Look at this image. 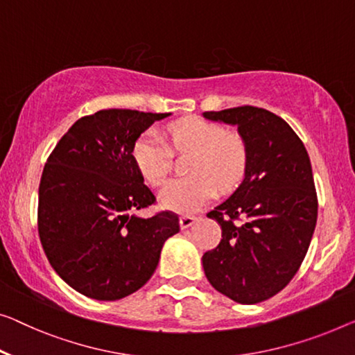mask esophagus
Segmentation results:
<instances>
[{"instance_id": "esophagus-1", "label": "esophagus", "mask_w": 355, "mask_h": 355, "mask_svg": "<svg viewBox=\"0 0 355 355\" xmlns=\"http://www.w3.org/2000/svg\"><path fill=\"white\" fill-rule=\"evenodd\" d=\"M196 221V216H191V215H183L180 216V228L182 230H188L189 226H191Z\"/></svg>"}]
</instances>
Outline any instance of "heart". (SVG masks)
<instances>
[{"label":"heart","instance_id":"obj_1","mask_svg":"<svg viewBox=\"0 0 355 355\" xmlns=\"http://www.w3.org/2000/svg\"><path fill=\"white\" fill-rule=\"evenodd\" d=\"M168 139L178 153L193 151L191 177L173 178L159 193L164 209L191 214L216 194L239 184L247 168V146L239 135L200 118H183L168 125ZM134 161L151 184H161L172 168L173 150L156 129H148L134 145Z\"/></svg>","mask_w":355,"mask_h":355}]
</instances>
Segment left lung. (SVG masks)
<instances>
[{"label": "left lung", "instance_id": "8db88e82", "mask_svg": "<svg viewBox=\"0 0 355 355\" xmlns=\"http://www.w3.org/2000/svg\"><path fill=\"white\" fill-rule=\"evenodd\" d=\"M202 116L236 125L247 146L239 188L207 214L221 226V241L204 253L205 277L236 303H260L293 279L313 239L317 194L308 151L268 110L245 105Z\"/></svg>", "mask_w": 355, "mask_h": 355}]
</instances>
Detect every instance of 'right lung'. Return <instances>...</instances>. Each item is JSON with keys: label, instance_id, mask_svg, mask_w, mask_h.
<instances>
[{"label": "right lung", "instance_id": "1", "mask_svg": "<svg viewBox=\"0 0 355 355\" xmlns=\"http://www.w3.org/2000/svg\"><path fill=\"white\" fill-rule=\"evenodd\" d=\"M171 113L100 110L62 137L47 159L38 196L41 245L54 271L76 292L114 301L137 292L159 263L178 216L132 214L155 202L134 161V145Z\"/></svg>", "mask_w": 355, "mask_h": 355}]
</instances>
